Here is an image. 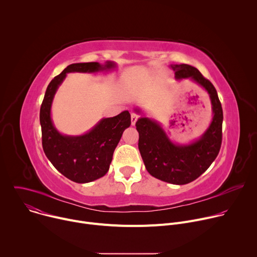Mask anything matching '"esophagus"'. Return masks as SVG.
I'll use <instances>...</instances> for the list:
<instances>
[{"mask_svg":"<svg viewBox=\"0 0 257 257\" xmlns=\"http://www.w3.org/2000/svg\"><path fill=\"white\" fill-rule=\"evenodd\" d=\"M137 119H138V115H136L135 113H132V114H131V123H132L133 126L135 125Z\"/></svg>","mask_w":257,"mask_h":257,"instance_id":"obj_1","label":"esophagus"}]
</instances>
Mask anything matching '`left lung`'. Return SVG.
Wrapping results in <instances>:
<instances>
[{"instance_id": "1", "label": "left lung", "mask_w": 257, "mask_h": 257, "mask_svg": "<svg viewBox=\"0 0 257 257\" xmlns=\"http://www.w3.org/2000/svg\"><path fill=\"white\" fill-rule=\"evenodd\" d=\"M170 67L175 71L176 80L190 79L208 93L212 119L199 138L180 144L170 139L161 123L140 117L136 122L138 149L145 169L153 177L171 184L184 185L203 174L217 157L222 144L223 108L214 86L196 68L187 64ZM135 111L143 114L139 107Z\"/></svg>"}]
</instances>
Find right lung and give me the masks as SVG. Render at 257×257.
<instances>
[{"mask_svg":"<svg viewBox=\"0 0 257 257\" xmlns=\"http://www.w3.org/2000/svg\"><path fill=\"white\" fill-rule=\"evenodd\" d=\"M116 68L117 64L112 61L71 64L50 82L46 90L40 113L43 149L53 166L73 182H92L107 173L122 134L131 125V116L124 111L115 117L102 118L84 134L66 135L56 128L52 119L55 94L68 73L94 74Z\"/></svg>","mask_w":257,"mask_h":257,"instance_id":"obj_1","label":"right lung"}]
</instances>
